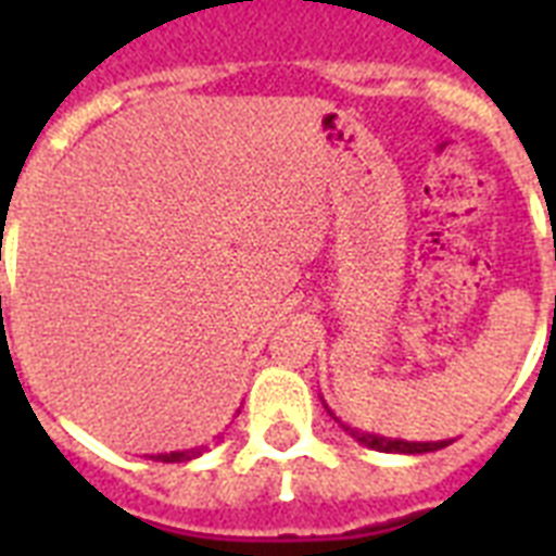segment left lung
Masks as SVG:
<instances>
[{
  "instance_id": "8db88e82",
  "label": "left lung",
  "mask_w": 556,
  "mask_h": 556,
  "mask_svg": "<svg viewBox=\"0 0 556 556\" xmlns=\"http://www.w3.org/2000/svg\"><path fill=\"white\" fill-rule=\"evenodd\" d=\"M323 401V395H320ZM323 406H326V413L334 418V421L343 427V430L352 435V439H357L364 447L369 450H380V453H404V456H418V453H435V450L447 447V444H453V439H444V441H406V439H387V435H378V432H364L357 430V427H349V424H343L338 418V415L331 413V406L323 401Z\"/></svg>"
}]
</instances>
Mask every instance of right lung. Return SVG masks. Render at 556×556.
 Instances as JSON below:
<instances>
[{
    "label": "right lung",
    "instance_id": "1",
    "mask_svg": "<svg viewBox=\"0 0 556 556\" xmlns=\"http://www.w3.org/2000/svg\"><path fill=\"white\" fill-rule=\"evenodd\" d=\"M204 450H207V444H201V447H190V450H173V453H159V456H150V458L173 465V462H192V458H199Z\"/></svg>",
    "mask_w": 556,
    "mask_h": 556
}]
</instances>
